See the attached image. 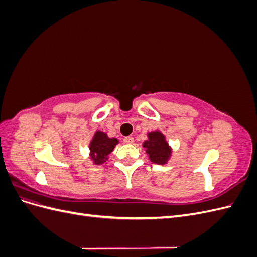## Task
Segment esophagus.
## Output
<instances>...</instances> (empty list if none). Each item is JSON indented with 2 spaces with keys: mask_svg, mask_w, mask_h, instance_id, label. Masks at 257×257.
Returning <instances> with one entry per match:
<instances>
[{
  "mask_svg": "<svg viewBox=\"0 0 257 257\" xmlns=\"http://www.w3.org/2000/svg\"><path fill=\"white\" fill-rule=\"evenodd\" d=\"M123 141H124V143H125V144H133L134 143V138L132 137V136H126V137L123 138Z\"/></svg>",
  "mask_w": 257,
  "mask_h": 257,
  "instance_id": "esophagus-1",
  "label": "esophagus"
}]
</instances>
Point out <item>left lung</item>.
Here are the masks:
<instances>
[{
    "instance_id": "left-lung-1",
    "label": "left lung",
    "mask_w": 257,
    "mask_h": 257,
    "mask_svg": "<svg viewBox=\"0 0 257 257\" xmlns=\"http://www.w3.org/2000/svg\"><path fill=\"white\" fill-rule=\"evenodd\" d=\"M149 139L144 143V148L149 155L151 162L155 164H166L172 150L165 141V137L161 132H151L148 134Z\"/></svg>"
}]
</instances>
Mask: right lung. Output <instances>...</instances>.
Returning a JSON list of instances; mask_svg holds the SVG:
<instances>
[{
	"label": "right lung",
	"mask_w": 257,
	"mask_h": 257,
	"mask_svg": "<svg viewBox=\"0 0 257 257\" xmlns=\"http://www.w3.org/2000/svg\"><path fill=\"white\" fill-rule=\"evenodd\" d=\"M116 144H118V139L109 138L104 132L97 131L90 145L91 159L94 161L96 165L102 164L107 160L108 154L112 152Z\"/></svg>",
	"instance_id": "obj_1"
}]
</instances>
